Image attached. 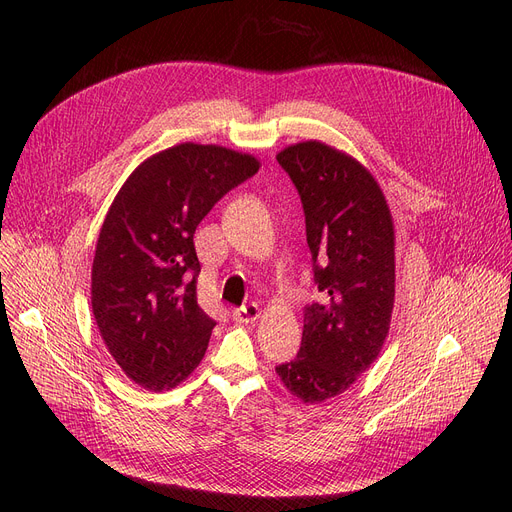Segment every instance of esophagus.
Segmentation results:
<instances>
[{
    "label": "esophagus",
    "instance_id": "esophagus-1",
    "mask_svg": "<svg viewBox=\"0 0 512 512\" xmlns=\"http://www.w3.org/2000/svg\"><path fill=\"white\" fill-rule=\"evenodd\" d=\"M259 315H261V311H259L257 303H249L245 307L232 311V319L236 321V324H253V321L259 319Z\"/></svg>",
    "mask_w": 512,
    "mask_h": 512
}]
</instances>
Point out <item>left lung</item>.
<instances>
[{"label": "left lung", "mask_w": 512, "mask_h": 512, "mask_svg": "<svg viewBox=\"0 0 512 512\" xmlns=\"http://www.w3.org/2000/svg\"><path fill=\"white\" fill-rule=\"evenodd\" d=\"M297 186L321 299L305 307L301 351L276 367L290 394L317 405L375 361L394 309V222L371 172L326 143L276 155Z\"/></svg>", "instance_id": "left-lung-1"}]
</instances>
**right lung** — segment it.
Returning a JSON list of instances; mask_svg holds the SVG:
<instances>
[{"instance_id": "1", "label": "right lung", "mask_w": 512, "mask_h": 512, "mask_svg": "<svg viewBox=\"0 0 512 512\" xmlns=\"http://www.w3.org/2000/svg\"><path fill=\"white\" fill-rule=\"evenodd\" d=\"M259 161L218 145L180 143L147 157L107 211L91 270V305L107 351L151 392L176 388L201 363L215 321L197 303L195 230Z\"/></svg>"}]
</instances>
